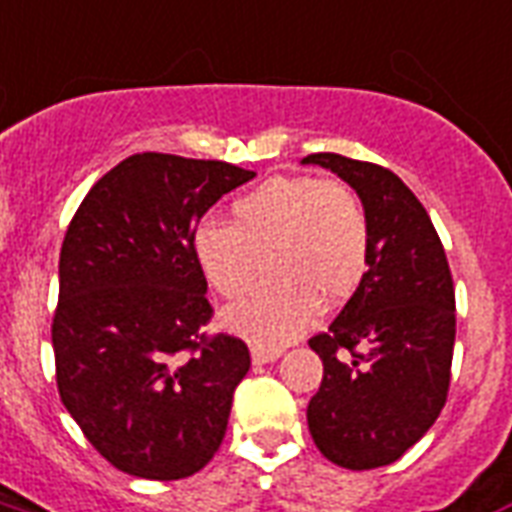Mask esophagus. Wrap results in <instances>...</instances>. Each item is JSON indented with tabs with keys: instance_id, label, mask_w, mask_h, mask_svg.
Returning <instances> with one entry per match:
<instances>
[{
	"instance_id": "obj_1",
	"label": "esophagus",
	"mask_w": 512,
	"mask_h": 512,
	"mask_svg": "<svg viewBox=\"0 0 512 512\" xmlns=\"http://www.w3.org/2000/svg\"><path fill=\"white\" fill-rule=\"evenodd\" d=\"M276 358H282V347H260V344L252 347V361H255L257 366H263V363H274Z\"/></svg>"
}]
</instances>
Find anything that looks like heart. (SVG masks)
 I'll list each match as a JSON object with an SVG mask.
<instances>
[{"label":"heart","instance_id":"b5f03b06","mask_svg":"<svg viewBox=\"0 0 512 512\" xmlns=\"http://www.w3.org/2000/svg\"><path fill=\"white\" fill-rule=\"evenodd\" d=\"M192 257L222 298L255 285L230 306L225 323L249 342H290L325 306H342L369 271V219L342 181L274 176L230 206V225L200 222Z\"/></svg>","mask_w":512,"mask_h":512}]
</instances>
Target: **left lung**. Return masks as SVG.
Listing matches in <instances>:
<instances>
[{
    "label": "left lung",
    "mask_w": 512,
    "mask_h": 512,
    "mask_svg": "<svg viewBox=\"0 0 512 512\" xmlns=\"http://www.w3.org/2000/svg\"><path fill=\"white\" fill-rule=\"evenodd\" d=\"M347 181L369 219V271L328 331L309 339L323 382L306 420L314 445L344 469L393 464L445 407L456 342L448 257L426 208L388 168L309 154Z\"/></svg>",
    "instance_id": "8db88e82"
}]
</instances>
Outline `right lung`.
I'll use <instances>...</instances> for the list:
<instances>
[{
  "mask_svg": "<svg viewBox=\"0 0 512 512\" xmlns=\"http://www.w3.org/2000/svg\"><path fill=\"white\" fill-rule=\"evenodd\" d=\"M252 170L132 154L83 198L59 255L51 342L67 412L102 458L146 480H181L214 458L249 372L236 336H206L200 217Z\"/></svg>",
  "mask_w": 512,
  "mask_h": 512,
  "instance_id": "1",
  "label": "right lung"
}]
</instances>
